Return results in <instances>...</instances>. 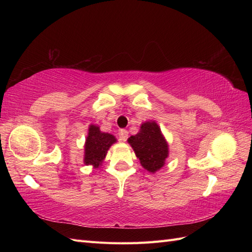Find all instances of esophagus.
Listing matches in <instances>:
<instances>
[{
	"mask_svg": "<svg viewBox=\"0 0 252 252\" xmlns=\"http://www.w3.org/2000/svg\"><path fill=\"white\" fill-rule=\"evenodd\" d=\"M127 134H129V133H127L126 130L121 129V130L119 131V137H120V140L123 141V142H126V141L127 140Z\"/></svg>",
	"mask_w": 252,
	"mask_h": 252,
	"instance_id": "esophagus-1",
	"label": "esophagus"
}]
</instances>
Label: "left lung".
I'll return each mask as SVG.
<instances>
[{"label": "left lung", "mask_w": 252, "mask_h": 252, "mask_svg": "<svg viewBox=\"0 0 252 252\" xmlns=\"http://www.w3.org/2000/svg\"><path fill=\"white\" fill-rule=\"evenodd\" d=\"M130 145L144 169L155 173L161 169L169 156L168 143L155 121H146L136 135L129 137Z\"/></svg>", "instance_id": "8db88e82"}]
</instances>
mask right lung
Segmentation results:
<instances>
[{"label": "right lung", "instance_id": "right-lung-1", "mask_svg": "<svg viewBox=\"0 0 252 252\" xmlns=\"http://www.w3.org/2000/svg\"><path fill=\"white\" fill-rule=\"evenodd\" d=\"M116 142L114 135L101 132L99 126L91 125L84 145V163L98 168L105 159L109 147Z\"/></svg>", "mask_w": 252, "mask_h": 252}]
</instances>
